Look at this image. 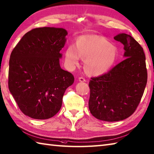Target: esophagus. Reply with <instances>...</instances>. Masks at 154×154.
I'll return each mask as SVG.
<instances>
[{
	"mask_svg": "<svg viewBox=\"0 0 154 154\" xmlns=\"http://www.w3.org/2000/svg\"><path fill=\"white\" fill-rule=\"evenodd\" d=\"M79 79L80 82H85V81H86L85 79H84L83 77H79V79Z\"/></svg>",
	"mask_w": 154,
	"mask_h": 154,
	"instance_id": "34e87169",
	"label": "esophagus"
}]
</instances>
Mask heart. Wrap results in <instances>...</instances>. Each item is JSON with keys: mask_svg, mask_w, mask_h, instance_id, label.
I'll use <instances>...</instances> for the list:
<instances>
[{"mask_svg": "<svg viewBox=\"0 0 154 154\" xmlns=\"http://www.w3.org/2000/svg\"><path fill=\"white\" fill-rule=\"evenodd\" d=\"M117 55V49L101 36L83 35L77 38L76 45H70L65 51V63L69 69L85 59L84 69L90 76H99L109 70Z\"/></svg>", "mask_w": 154, "mask_h": 154, "instance_id": "1", "label": "heart"}]
</instances>
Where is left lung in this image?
<instances>
[{
    "mask_svg": "<svg viewBox=\"0 0 154 154\" xmlns=\"http://www.w3.org/2000/svg\"><path fill=\"white\" fill-rule=\"evenodd\" d=\"M123 45L125 59L89 83V109L95 118L117 122L131 116L145 90L147 73L143 48L125 33L114 37Z\"/></svg>",
    "mask_w": 154,
    "mask_h": 154,
    "instance_id": "left-lung-1",
    "label": "left lung"
}]
</instances>
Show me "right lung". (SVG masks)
I'll return each mask as SVG.
<instances>
[{
	"label": "right lung",
	"instance_id": "1",
	"mask_svg": "<svg viewBox=\"0 0 154 154\" xmlns=\"http://www.w3.org/2000/svg\"><path fill=\"white\" fill-rule=\"evenodd\" d=\"M67 34L63 28L34 29L11 54L9 91L20 111L31 118L47 119L56 115L65 90L74 82L73 75L59 63Z\"/></svg>",
	"mask_w": 154,
	"mask_h": 154
}]
</instances>
